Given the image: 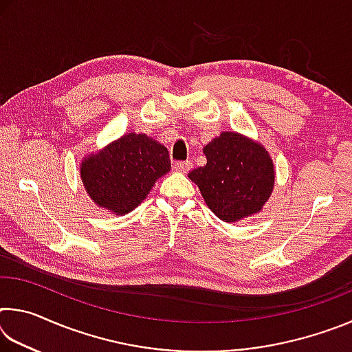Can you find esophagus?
<instances>
[{
    "label": "esophagus",
    "instance_id": "1",
    "mask_svg": "<svg viewBox=\"0 0 352 352\" xmlns=\"http://www.w3.org/2000/svg\"><path fill=\"white\" fill-rule=\"evenodd\" d=\"M190 168H192V163H190V162H177L174 164V170L175 172H183V174L189 172Z\"/></svg>",
    "mask_w": 352,
    "mask_h": 352
}]
</instances>
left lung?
Wrapping results in <instances>:
<instances>
[{
    "instance_id": "1",
    "label": "left lung",
    "mask_w": 352,
    "mask_h": 352,
    "mask_svg": "<svg viewBox=\"0 0 352 352\" xmlns=\"http://www.w3.org/2000/svg\"><path fill=\"white\" fill-rule=\"evenodd\" d=\"M206 164L189 172L208 208L223 222L258 214L275 186V166L261 142L222 132L204 147Z\"/></svg>"
}]
</instances>
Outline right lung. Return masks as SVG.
I'll return each instance as SVG.
<instances>
[{
  "mask_svg": "<svg viewBox=\"0 0 352 352\" xmlns=\"http://www.w3.org/2000/svg\"><path fill=\"white\" fill-rule=\"evenodd\" d=\"M170 170L169 152L144 133H126L80 163L87 194L99 208L116 216L133 211L155 182Z\"/></svg>",
  "mask_w": 352,
  "mask_h": 352,
  "instance_id": "add662e5",
  "label": "right lung"
}]
</instances>
